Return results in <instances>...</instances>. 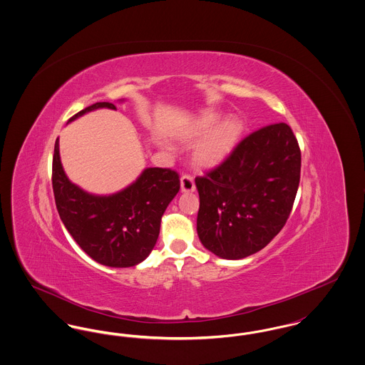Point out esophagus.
Wrapping results in <instances>:
<instances>
[{"label":"esophagus","instance_id":"esophagus-1","mask_svg":"<svg viewBox=\"0 0 365 365\" xmlns=\"http://www.w3.org/2000/svg\"><path fill=\"white\" fill-rule=\"evenodd\" d=\"M180 189L185 192H190V191L195 190V183L192 176L189 174L182 175L180 178Z\"/></svg>","mask_w":365,"mask_h":365}]
</instances>
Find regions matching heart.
<instances>
[{
  "instance_id": "1",
  "label": "heart",
  "mask_w": 365,
  "mask_h": 365,
  "mask_svg": "<svg viewBox=\"0 0 365 365\" xmlns=\"http://www.w3.org/2000/svg\"><path fill=\"white\" fill-rule=\"evenodd\" d=\"M217 122V115L215 113H204L201 115L194 124L190 133L187 134L189 138H197L209 131ZM242 131L241 122L235 118H228L223 122L219 123L204 140L195 148L194 152V161L200 167H213L222 163L232 149L235 148L240 135Z\"/></svg>"
}]
</instances>
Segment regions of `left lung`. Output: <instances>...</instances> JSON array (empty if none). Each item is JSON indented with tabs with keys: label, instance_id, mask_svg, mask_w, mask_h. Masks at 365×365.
I'll list each match as a JSON object with an SVG mask.
<instances>
[{
	"label": "left lung",
	"instance_id": "8db88e82",
	"mask_svg": "<svg viewBox=\"0 0 365 365\" xmlns=\"http://www.w3.org/2000/svg\"><path fill=\"white\" fill-rule=\"evenodd\" d=\"M299 174L301 149L289 124L245 137L217 167L195 178L202 245L228 260L265 247L290 216Z\"/></svg>",
	"mask_w": 365,
	"mask_h": 365
}]
</instances>
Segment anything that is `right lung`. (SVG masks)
<instances>
[{
  "mask_svg": "<svg viewBox=\"0 0 365 365\" xmlns=\"http://www.w3.org/2000/svg\"><path fill=\"white\" fill-rule=\"evenodd\" d=\"M97 108L116 109L110 103H96L70 120ZM52 186L60 219L82 250L100 264L124 268L145 260L155 247L161 216L180 189V180L171 168H148L135 183L118 194H87L64 174L57 138Z\"/></svg>",
  "mask_w": 365,
  "mask_h": 365,
  "instance_id": "add662e5",
  "label": "right lung"
}]
</instances>
